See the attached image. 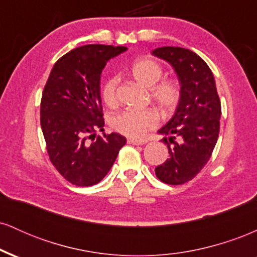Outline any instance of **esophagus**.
Returning <instances> with one entry per match:
<instances>
[{
	"label": "esophagus",
	"mask_w": 257,
	"mask_h": 257,
	"mask_svg": "<svg viewBox=\"0 0 257 257\" xmlns=\"http://www.w3.org/2000/svg\"><path fill=\"white\" fill-rule=\"evenodd\" d=\"M126 143L132 144V145H144V144H145V141L135 140V139H128V140H126Z\"/></svg>",
	"instance_id": "esophagus-1"
}]
</instances>
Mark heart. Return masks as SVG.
<instances>
[{
	"mask_svg": "<svg viewBox=\"0 0 257 257\" xmlns=\"http://www.w3.org/2000/svg\"><path fill=\"white\" fill-rule=\"evenodd\" d=\"M163 69L157 61L150 58L135 60L131 66V76L139 84L149 88L150 98L162 113L170 114L180 101L181 91L174 79H162ZM118 78L110 77L102 85L101 98L107 106H114L117 102L116 89ZM159 116L152 108L146 110H124L119 112L111 120L112 128L120 134L132 139H144L147 133L158 125Z\"/></svg>",
	"mask_w": 257,
	"mask_h": 257,
	"instance_id": "1",
	"label": "heart"
}]
</instances>
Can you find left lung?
Masks as SVG:
<instances>
[{"label":"left lung","instance_id":"left-lung-1","mask_svg":"<svg viewBox=\"0 0 257 257\" xmlns=\"http://www.w3.org/2000/svg\"><path fill=\"white\" fill-rule=\"evenodd\" d=\"M152 54L172 65L181 91L175 113L158 131L170 156L155 173L164 184L182 185L192 180L211 157L220 132V99L213 72L194 52L161 47Z\"/></svg>","mask_w":257,"mask_h":257}]
</instances>
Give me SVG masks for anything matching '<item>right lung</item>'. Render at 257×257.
<instances>
[{"label": "right lung", "mask_w": 257, "mask_h": 257, "mask_svg": "<svg viewBox=\"0 0 257 257\" xmlns=\"http://www.w3.org/2000/svg\"><path fill=\"white\" fill-rule=\"evenodd\" d=\"M126 47L87 44L66 53L53 66L41 99V128L53 166L76 186L101 181L126 139L104 138L100 78L106 63ZM92 141H90V139Z\"/></svg>", "instance_id": "add662e5"}]
</instances>
